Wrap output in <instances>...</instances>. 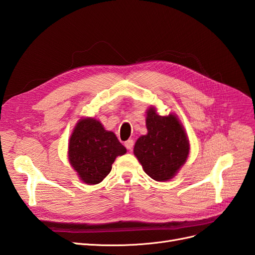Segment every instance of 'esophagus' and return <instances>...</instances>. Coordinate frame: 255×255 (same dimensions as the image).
I'll return each instance as SVG.
<instances>
[{
  "instance_id": "1",
  "label": "esophagus",
  "mask_w": 255,
  "mask_h": 255,
  "mask_svg": "<svg viewBox=\"0 0 255 255\" xmlns=\"http://www.w3.org/2000/svg\"><path fill=\"white\" fill-rule=\"evenodd\" d=\"M125 145H126V148H127L128 150H132L133 146H134V140H133V139L127 140V141L125 142Z\"/></svg>"
}]
</instances>
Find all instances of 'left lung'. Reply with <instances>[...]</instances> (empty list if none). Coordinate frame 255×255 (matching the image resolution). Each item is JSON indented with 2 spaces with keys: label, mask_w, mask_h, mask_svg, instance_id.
Instances as JSON below:
<instances>
[{
  "label": "left lung",
  "mask_w": 255,
  "mask_h": 255,
  "mask_svg": "<svg viewBox=\"0 0 255 255\" xmlns=\"http://www.w3.org/2000/svg\"><path fill=\"white\" fill-rule=\"evenodd\" d=\"M145 125L148 134L137 139L135 156L153 180H170L188 157V137L175 115L159 116L153 106L146 112Z\"/></svg>",
  "instance_id": "left-lung-1"
}]
</instances>
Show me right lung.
Returning <instances> with one entry per match:
<instances>
[{
    "label": "right lung",
    "mask_w": 255,
    "mask_h": 255,
    "mask_svg": "<svg viewBox=\"0 0 255 255\" xmlns=\"http://www.w3.org/2000/svg\"><path fill=\"white\" fill-rule=\"evenodd\" d=\"M126 152L116 135L94 118H83L76 123L69 140V161L80 179L89 185L102 182L116 157Z\"/></svg>",
    "instance_id": "add662e5"
}]
</instances>
